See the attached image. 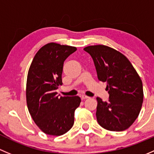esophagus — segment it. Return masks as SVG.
<instances>
[{
    "mask_svg": "<svg viewBox=\"0 0 154 154\" xmlns=\"http://www.w3.org/2000/svg\"><path fill=\"white\" fill-rule=\"evenodd\" d=\"M81 98H82V100H85V99H88V96H85V95H82V96H81Z\"/></svg>",
    "mask_w": 154,
    "mask_h": 154,
    "instance_id": "34e87169",
    "label": "esophagus"
}]
</instances>
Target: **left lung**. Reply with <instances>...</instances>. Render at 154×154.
<instances>
[{
  "label": "left lung",
  "mask_w": 154,
  "mask_h": 154,
  "mask_svg": "<svg viewBox=\"0 0 154 154\" xmlns=\"http://www.w3.org/2000/svg\"><path fill=\"white\" fill-rule=\"evenodd\" d=\"M91 55L98 79L107 82L109 101L97 97L98 123L110 131H123L135 122L143 102L140 77L129 60L120 52L104 45L84 48Z\"/></svg>",
  "instance_id": "1"
}]
</instances>
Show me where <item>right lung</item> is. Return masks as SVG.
Returning <instances> with one entry per match:
<instances>
[{"label":"right lung","instance_id":"1","mask_svg":"<svg viewBox=\"0 0 154 154\" xmlns=\"http://www.w3.org/2000/svg\"><path fill=\"white\" fill-rule=\"evenodd\" d=\"M76 47L49 43L35 54L28 71L26 97L29 112L46 134L61 136L74 124V112L81 103L79 96H57L62 85L63 65Z\"/></svg>","mask_w":154,"mask_h":154}]
</instances>
